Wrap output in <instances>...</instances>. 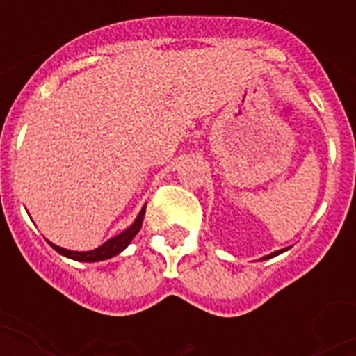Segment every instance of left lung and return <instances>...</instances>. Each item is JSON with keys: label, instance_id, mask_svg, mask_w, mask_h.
<instances>
[{"label": "left lung", "instance_id": "obj_1", "mask_svg": "<svg viewBox=\"0 0 356 356\" xmlns=\"http://www.w3.org/2000/svg\"><path fill=\"white\" fill-rule=\"evenodd\" d=\"M282 252H286V250H278V252H275V254H270V255H267V257H263V259H268V257H275V255H278V254H282Z\"/></svg>", "mask_w": 356, "mask_h": 356}]
</instances>
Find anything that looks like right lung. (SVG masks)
<instances>
[{"label": "right lung", "mask_w": 356, "mask_h": 356, "mask_svg": "<svg viewBox=\"0 0 356 356\" xmlns=\"http://www.w3.org/2000/svg\"><path fill=\"white\" fill-rule=\"evenodd\" d=\"M147 208V206H145ZM145 208L140 209L137 219L133 221V225L129 229H125L124 232H120L118 236L114 238L106 240L102 246L95 248L91 252H72V250H66V248H60L57 244H51V248L58 252L60 255H65V257H70L74 261H86V263H95V261H104V259H110V257H114L120 252H124L125 248L129 246V242L135 238V234L140 231V227H143V219H145Z\"/></svg>", "instance_id": "1"}]
</instances>
